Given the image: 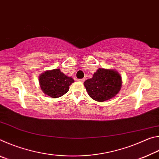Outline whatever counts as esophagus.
I'll return each mask as SVG.
<instances>
[{
  "label": "esophagus",
  "mask_w": 159,
  "mask_h": 159,
  "mask_svg": "<svg viewBox=\"0 0 159 159\" xmlns=\"http://www.w3.org/2000/svg\"><path fill=\"white\" fill-rule=\"evenodd\" d=\"M78 80H79V81L80 82V83H83V82H84L85 79H79Z\"/></svg>",
  "instance_id": "1"
}]
</instances>
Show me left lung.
I'll list each match as a JSON object with an SVG mask.
<instances>
[{"label": "left lung", "mask_w": 159, "mask_h": 159, "mask_svg": "<svg viewBox=\"0 0 159 159\" xmlns=\"http://www.w3.org/2000/svg\"><path fill=\"white\" fill-rule=\"evenodd\" d=\"M84 86L91 98L102 102L117 95L121 88L122 79L114 69L99 68L93 78L85 80Z\"/></svg>", "instance_id": "left-lung-1"}]
</instances>
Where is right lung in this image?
I'll use <instances>...</instances> for the list:
<instances>
[{
    "instance_id": "add662e5",
    "label": "right lung",
    "mask_w": 159,
    "mask_h": 159,
    "mask_svg": "<svg viewBox=\"0 0 159 159\" xmlns=\"http://www.w3.org/2000/svg\"><path fill=\"white\" fill-rule=\"evenodd\" d=\"M74 80L66 76L60 69L48 70L39 76V84L45 95L57 98L68 92Z\"/></svg>"
}]
</instances>
